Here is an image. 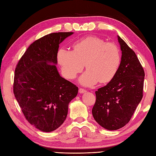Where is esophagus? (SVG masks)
<instances>
[{
	"label": "esophagus",
	"mask_w": 156,
	"mask_h": 156,
	"mask_svg": "<svg viewBox=\"0 0 156 156\" xmlns=\"http://www.w3.org/2000/svg\"><path fill=\"white\" fill-rule=\"evenodd\" d=\"M87 92V90H85V89H84V88H79V92H80V94H82V93H84V92Z\"/></svg>",
	"instance_id": "34e87169"
}]
</instances>
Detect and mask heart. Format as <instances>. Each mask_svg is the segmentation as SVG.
Listing matches in <instances>:
<instances>
[{
	"instance_id": "1",
	"label": "heart",
	"mask_w": 156,
	"mask_h": 156,
	"mask_svg": "<svg viewBox=\"0 0 156 156\" xmlns=\"http://www.w3.org/2000/svg\"><path fill=\"white\" fill-rule=\"evenodd\" d=\"M73 49L61 48L57 52V62L66 78L74 79L85 67L87 71L80 82L92 86L99 81L108 83L117 74L121 57L117 45L104 39L90 36L76 41Z\"/></svg>"
}]
</instances>
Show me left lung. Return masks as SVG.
<instances>
[{"instance_id":"left-lung-1","label":"left lung","mask_w":156,"mask_h":156,"mask_svg":"<svg viewBox=\"0 0 156 156\" xmlns=\"http://www.w3.org/2000/svg\"><path fill=\"white\" fill-rule=\"evenodd\" d=\"M121 61L115 78L95 92L93 117L107 130L127 124L143 97L145 73L135 53L118 35Z\"/></svg>"}]
</instances>
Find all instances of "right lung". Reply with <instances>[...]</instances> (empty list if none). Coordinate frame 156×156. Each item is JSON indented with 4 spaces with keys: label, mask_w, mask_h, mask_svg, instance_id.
I'll return each mask as SVG.
<instances>
[{
    "label": "right lung",
    "mask_w": 156,
    "mask_h": 156,
    "mask_svg": "<svg viewBox=\"0 0 156 156\" xmlns=\"http://www.w3.org/2000/svg\"><path fill=\"white\" fill-rule=\"evenodd\" d=\"M73 32L53 33L31 44L15 70L13 92L25 119L39 130L51 132L62 125L78 88L56 68L59 45Z\"/></svg>",
    "instance_id": "obj_1"
}]
</instances>
